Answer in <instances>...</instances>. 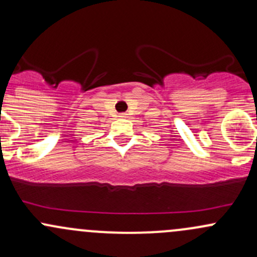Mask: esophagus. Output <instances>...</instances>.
I'll return each instance as SVG.
<instances>
[{"mask_svg": "<svg viewBox=\"0 0 257 257\" xmlns=\"http://www.w3.org/2000/svg\"><path fill=\"white\" fill-rule=\"evenodd\" d=\"M125 115H126L125 113H119V117L120 118H124V117H125Z\"/></svg>", "mask_w": 257, "mask_h": 257, "instance_id": "esophagus-1", "label": "esophagus"}]
</instances>
